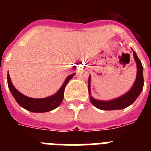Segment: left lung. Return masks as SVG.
Masks as SVG:
<instances>
[{
    "label": "left lung",
    "mask_w": 151,
    "mask_h": 151,
    "mask_svg": "<svg viewBox=\"0 0 151 151\" xmlns=\"http://www.w3.org/2000/svg\"><path fill=\"white\" fill-rule=\"evenodd\" d=\"M134 59L136 60V65H137V75H136V81L134 83L133 86L126 94L117 98V99H113L110 101H100L93 99L92 96H90V101L96 107L99 108L100 110H121L129 106L135 102L137 97L142 92L143 88V66L141 63L136 52L133 51ZM88 92L90 93V77L88 78Z\"/></svg>",
    "instance_id": "obj_1"
}]
</instances>
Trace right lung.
Masks as SVG:
<instances>
[{
    "mask_svg": "<svg viewBox=\"0 0 151 151\" xmlns=\"http://www.w3.org/2000/svg\"><path fill=\"white\" fill-rule=\"evenodd\" d=\"M74 74L75 73H73V74L67 77L61 88L55 94L50 97L45 98V99H33V98H29V97H27L24 95H22L17 89H15V88L13 86L8 73L7 78H8V88H9L13 97L15 98L16 102L19 103V105L21 106L22 107H23L26 110L31 111V112L43 113L54 110L61 104L62 101L63 99L65 87L67 85V83L69 82V81L73 78Z\"/></svg>",
    "mask_w": 151,
    "mask_h": 151,
    "instance_id": "add662e5",
    "label": "right lung"
}]
</instances>
